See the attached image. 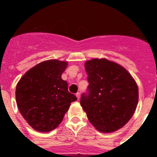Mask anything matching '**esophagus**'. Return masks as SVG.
Returning <instances> with one entry per match:
<instances>
[{"mask_svg":"<svg viewBox=\"0 0 157 157\" xmlns=\"http://www.w3.org/2000/svg\"><path fill=\"white\" fill-rule=\"evenodd\" d=\"M76 98H77L78 100H79V98H80V94H79V93H77V94H76Z\"/></svg>","mask_w":157,"mask_h":157,"instance_id":"1","label":"esophagus"}]
</instances>
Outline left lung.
Returning a JSON list of instances; mask_svg holds the SVG:
<instances>
[{
	"label": "left lung",
	"mask_w": 157,
	"mask_h": 157,
	"mask_svg": "<svg viewBox=\"0 0 157 157\" xmlns=\"http://www.w3.org/2000/svg\"><path fill=\"white\" fill-rule=\"evenodd\" d=\"M87 93L80 104L89 121L101 132H114L130 120L138 102V88L130 74L120 64L106 59L85 63Z\"/></svg>",
	"instance_id": "left-lung-1"
}]
</instances>
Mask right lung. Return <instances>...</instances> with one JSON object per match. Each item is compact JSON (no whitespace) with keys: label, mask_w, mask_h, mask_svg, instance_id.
Instances as JSON below:
<instances>
[{"label":"right lung","mask_w":157,"mask_h":157,"mask_svg":"<svg viewBox=\"0 0 157 157\" xmlns=\"http://www.w3.org/2000/svg\"><path fill=\"white\" fill-rule=\"evenodd\" d=\"M66 61L49 59L27 71L17 83L18 109L29 125L40 132H48L62 122L71 103L77 98L68 92L61 75Z\"/></svg>","instance_id":"right-lung-1"}]
</instances>
